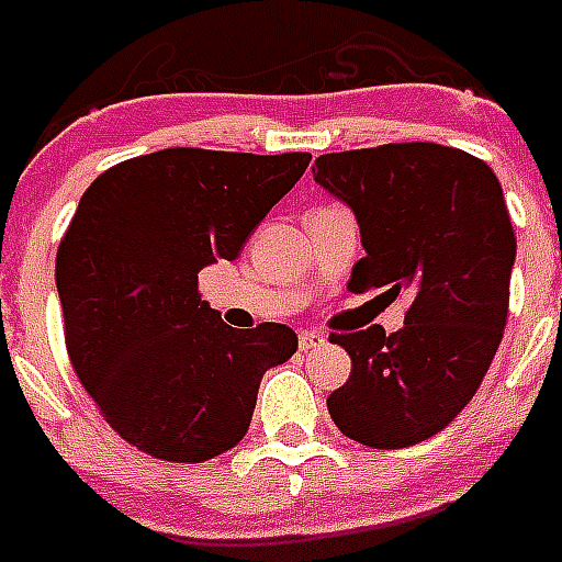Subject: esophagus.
Returning <instances> with one entry per match:
<instances>
[{"instance_id":"34e87169","label":"esophagus","mask_w":562,"mask_h":562,"mask_svg":"<svg viewBox=\"0 0 562 562\" xmlns=\"http://www.w3.org/2000/svg\"><path fill=\"white\" fill-rule=\"evenodd\" d=\"M318 345H325V336L318 334V330H302V334H299V348H302V351H313Z\"/></svg>"}]
</instances>
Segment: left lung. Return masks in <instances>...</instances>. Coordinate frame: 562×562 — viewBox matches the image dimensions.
Wrapping results in <instances>:
<instances>
[{
  "instance_id": "obj_1",
  "label": "left lung",
  "mask_w": 562,
  "mask_h": 562,
  "mask_svg": "<svg viewBox=\"0 0 562 562\" xmlns=\"http://www.w3.org/2000/svg\"><path fill=\"white\" fill-rule=\"evenodd\" d=\"M313 177L357 214L351 290H406L397 334H330L351 376L327 397L339 432L374 450L426 441L479 392L508 322L516 235L487 161L435 142L325 154Z\"/></svg>"
}]
</instances>
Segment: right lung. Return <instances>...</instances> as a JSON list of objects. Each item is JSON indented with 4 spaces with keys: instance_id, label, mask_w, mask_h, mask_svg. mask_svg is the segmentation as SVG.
Segmentation results:
<instances>
[{
    "instance_id": "1",
    "label": "right lung",
    "mask_w": 562,
    "mask_h": 562,
    "mask_svg": "<svg viewBox=\"0 0 562 562\" xmlns=\"http://www.w3.org/2000/svg\"><path fill=\"white\" fill-rule=\"evenodd\" d=\"M310 154L168 147L87 188L57 246L66 351L103 420L147 456L200 464L252 424L263 371L293 327L235 330L200 299V269L237 260Z\"/></svg>"
}]
</instances>
